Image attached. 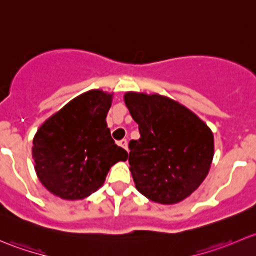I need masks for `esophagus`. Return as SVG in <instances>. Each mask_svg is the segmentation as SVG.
<instances>
[{"label": "esophagus", "mask_w": 256, "mask_h": 256, "mask_svg": "<svg viewBox=\"0 0 256 256\" xmlns=\"http://www.w3.org/2000/svg\"><path fill=\"white\" fill-rule=\"evenodd\" d=\"M118 146H120V147H122V148H125V150L128 148V141H126L125 138H122V140L118 141Z\"/></svg>", "instance_id": "34e87169"}]
</instances>
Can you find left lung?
Instances as JSON below:
<instances>
[{
  "instance_id": "obj_1",
  "label": "left lung",
  "mask_w": 256,
  "mask_h": 256,
  "mask_svg": "<svg viewBox=\"0 0 256 256\" xmlns=\"http://www.w3.org/2000/svg\"><path fill=\"white\" fill-rule=\"evenodd\" d=\"M124 102L141 135L128 144L136 190L160 204L190 197L207 177L213 161L210 128L188 108L164 95L128 92Z\"/></svg>"
}]
</instances>
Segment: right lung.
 Segmentation results:
<instances>
[{
  "mask_svg": "<svg viewBox=\"0 0 256 256\" xmlns=\"http://www.w3.org/2000/svg\"><path fill=\"white\" fill-rule=\"evenodd\" d=\"M114 92L92 89L49 116L33 138L38 180L56 197L78 200L96 192L110 167L128 160L112 138L106 115Z\"/></svg>",
  "mask_w": 256,
  "mask_h": 256,
  "instance_id": "obj_1",
  "label": "right lung"
}]
</instances>
